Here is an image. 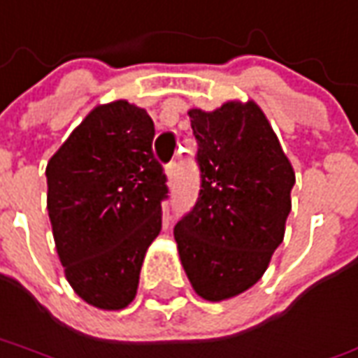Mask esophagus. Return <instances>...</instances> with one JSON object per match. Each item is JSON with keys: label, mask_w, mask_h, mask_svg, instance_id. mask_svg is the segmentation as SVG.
<instances>
[{"label": "esophagus", "mask_w": 358, "mask_h": 358, "mask_svg": "<svg viewBox=\"0 0 358 358\" xmlns=\"http://www.w3.org/2000/svg\"><path fill=\"white\" fill-rule=\"evenodd\" d=\"M167 177H169V183L173 185L175 179H177V162H171L169 165H167Z\"/></svg>", "instance_id": "esophagus-1"}]
</instances>
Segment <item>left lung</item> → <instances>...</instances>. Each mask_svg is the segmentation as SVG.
<instances>
[{
  "label": "left lung",
  "instance_id": "8db88e82",
  "mask_svg": "<svg viewBox=\"0 0 358 358\" xmlns=\"http://www.w3.org/2000/svg\"><path fill=\"white\" fill-rule=\"evenodd\" d=\"M201 189L175 224L187 278L208 301L246 292L284 241L296 175L274 129L254 102L215 112L189 110Z\"/></svg>",
  "mask_w": 358,
  "mask_h": 358
}]
</instances>
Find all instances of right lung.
Masks as SVG:
<instances>
[{"mask_svg":"<svg viewBox=\"0 0 358 358\" xmlns=\"http://www.w3.org/2000/svg\"><path fill=\"white\" fill-rule=\"evenodd\" d=\"M153 120L117 100L94 108L47 165V208L69 284L86 303L124 309L162 230L167 175Z\"/></svg>","mask_w":358,"mask_h":358,"instance_id":"obj_1","label":"right lung"}]
</instances>
